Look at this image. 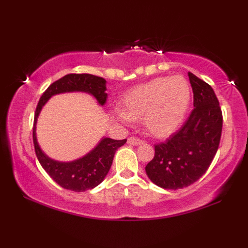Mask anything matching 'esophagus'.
I'll use <instances>...</instances> for the list:
<instances>
[{
	"label": "esophagus",
	"instance_id": "obj_1",
	"mask_svg": "<svg viewBox=\"0 0 248 248\" xmlns=\"http://www.w3.org/2000/svg\"><path fill=\"white\" fill-rule=\"evenodd\" d=\"M128 143H129V144H132V145H140V144H143L144 141L141 140L140 138L130 137L129 139H128Z\"/></svg>",
	"mask_w": 248,
	"mask_h": 248
}]
</instances>
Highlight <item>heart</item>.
<instances>
[{
  "label": "heart",
  "instance_id": "obj_1",
  "mask_svg": "<svg viewBox=\"0 0 248 248\" xmlns=\"http://www.w3.org/2000/svg\"><path fill=\"white\" fill-rule=\"evenodd\" d=\"M190 103V89L182 77H161L125 94L114 116L123 123L143 119L146 132L156 138L173 134L183 124Z\"/></svg>",
  "mask_w": 248,
  "mask_h": 248
}]
</instances>
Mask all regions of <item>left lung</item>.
Wrapping results in <instances>:
<instances>
[{
  "mask_svg": "<svg viewBox=\"0 0 248 248\" xmlns=\"http://www.w3.org/2000/svg\"><path fill=\"white\" fill-rule=\"evenodd\" d=\"M194 109L182 128L154 145L153 159L145 166L149 178L164 189H179L197 182L211 164L220 144L223 117L215 91L188 72Z\"/></svg>",
  "mask_w": 248,
  "mask_h": 248,
  "instance_id": "8db88e82",
  "label": "left lung"
}]
</instances>
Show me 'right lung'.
Segmentation results:
<instances>
[{
  "mask_svg": "<svg viewBox=\"0 0 248 248\" xmlns=\"http://www.w3.org/2000/svg\"><path fill=\"white\" fill-rule=\"evenodd\" d=\"M77 91L92 94L100 105L106 103L107 93L105 78L87 73L65 75L53 82L41 95L35 111L32 140L37 158L50 177L64 189L79 192L93 189L103 182L112 164L116 151L127 142V139L114 140L105 138L89 154L73 162H57L46 156L39 148L36 138V123L41 108L53 95Z\"/></svg>",
  "mask_w": 248,
  "mask_h": 248,
  "instance_id": "right-lung-1",
  "label": "right lung"
}]
</instances>
